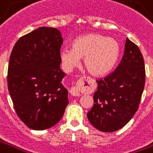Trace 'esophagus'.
Segmentation results:
<instances>
[{"instance_id": "1", "label": "esophagus", "mask_w": 153, "mask_h": 153, "mask_svg": "<svg viewBox=\"0 0 153 153\" xmlns=\"http://www.w3.org/2000/svg\"><path fill=\"white\" fill-rule=\"evenodd\" d=\"M85 78H86V77H84V78H81V79L78 80V82H77L76 83V86H74V87H72L71 89V91H70L71 95H73V96H79V95H80L79 87H80V86L82 85V83L83 82V79H84Z\"/></svg>"}]
</instances>
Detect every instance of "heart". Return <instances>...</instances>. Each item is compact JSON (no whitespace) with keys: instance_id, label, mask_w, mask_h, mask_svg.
I'll return each instance as SVG.
<instances>
[{"instance_id":"1","label":"heart","mask_w":153,"mask_h":153,"mask_svg":"<svg viewBox=\"0 0 153 153\" xmlns=\"http://www.w3.org/2000/svg\"><path fill=\"white\" fill-rule=\"evenodd\" d=\"M119 52L120 46L114 38L91 33L76 38L72 43V50L62 49L60 58L67 69L77 66L80 58H84V66L87 71L99 76L112 68Z\"/></svg>"}]
</instances>
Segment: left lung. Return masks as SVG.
Listing matches in <instances>:
<instances>
[{"mask_svg":"<svg viewBox=\"0 0 153 153\" xmlns=\"http://www.w3.org/2000/svg\"><path fill=\"white\" fill-rule=\"evenodd\" d=\"M96 82L94 105L87 118L100 131H117L136 114L144 91L145 66L138 46L127 38L120 64L115 71Z\"/></svg>","mask_w":153,"mask_h":153,"instance_id":"1","label":"left lung"}]
</instances>
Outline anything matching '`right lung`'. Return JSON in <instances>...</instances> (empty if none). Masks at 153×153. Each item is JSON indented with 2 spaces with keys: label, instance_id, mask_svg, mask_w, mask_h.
<instances>
[{
  "label": "right lung",
  "instance_id": "obj_1",
  "mask_svg": "<svg viewBox=\"0 0 153 153\" xmlns=\"http://www.w3.org/2000/svg\"><path fill=\"white\" fill-rule=\"evenodd\" d=\"M62 42L58 29L40 27L20 38L10 54L8 89L17 116L33 130L55 125L69 102L62 84Z\"/></svg>",
  "mask_w": 153,
  "mask_h": 153
}]
</instances>
